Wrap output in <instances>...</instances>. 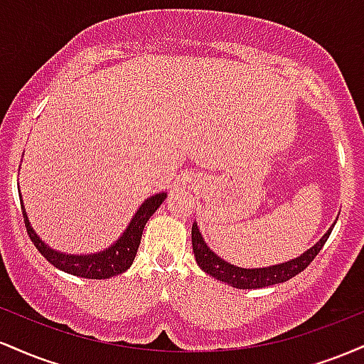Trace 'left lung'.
<instances>
[{
  "label": "left lung",
  "instance_id": "obj_1",
  "mask_svg": "<svg viewBox=\"0 0 364 364\" xmlns=\"http://www.w3.org/2000/svg\"><path fill=\"white\" fill-rule=\"evenodd\" d=\"M332 228L321 236V240L315 246H311L308 252H304L301 257L294 258V260L279 263V265L272 267H263V269H241V267H235L231 263L223 260L220 257L208 248L205 241H203L200 229L196 228V223L191 225V245H193V253L196 258V263L203 272H207L217 281H223L225 284H231L232 287L237 289H260V287L274 286V284H281L289 281V279L303 272L308 265L313 262V258L320 253L323 248L325 241L328 240Z\"/></svg>",
  "mask_w": 364,
  "mask_h": 364
}]
</instances>
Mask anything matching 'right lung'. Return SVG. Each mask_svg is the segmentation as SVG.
Segmentation results:
<instances>
[{"mask_svg": "<svg viewBox=\"0 0 364 364\" xmlns=\"http://www.w3.org/2000/svg\"><path fill=\"white\" fill-rule=\"evenodd\" d=\"M166 196H168L166 193H157L145 200L139 210H136L132 223L128 224L127 231L121 235L119 240L116 241L114 245H111L109 248L104 250V252L90 255H68L53 250L51 246L46 245L44 241L36 235L31 223H28L27 214H25L23 205L22 212L28 237H31L36 248L39 250V253L43 255L49 263H53L56 269L63 270V272L77 275V277L109 279L118 274H123L124 270L129 269V265L135 260L136 250H139L140 246L141 232H144L145 224H147L150 215L161 207V203L164 202Z\"/></svg>", "mask_w": 364, "mask_h": 364, "instance_id": "right-lung-1", "label": "right lung"}]
</instances>
